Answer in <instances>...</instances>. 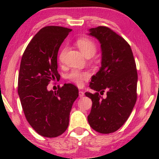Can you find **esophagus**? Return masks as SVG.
Returning <instances> with one entry per match:
<instances>
[{
    "label": "esophagus",
    "instance_id": "obj_1",
    "mask_svg": "<svg viewBox=\"0 0 159 159\" xmlns=\"http://www.w3.org/2000/svg\"><path fill=\"white\" fill-rule=\"evenodd\" d=\"M84 92H82V91H80L79 92V97L80 98H82L84 96Z\"/></svg>",
    "mask_w": 159,
    "mask_h": 159
}]
</instances>
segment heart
I'll use <instances>...</instances> for the list:
<instances>
[{"label": "heart", "mask_w": 159, "mask_h": 159, "mask_svg": "<svg viewBox=\"0 0 159 159\" xmlns=\"http://www.w3.org/2000/svg\"><path fill=\"white\" fill-rule=\"evenodd\" d=\"M77 45L80 51L84 56L88 57H92L96 53L97 47L95 43L92 40L89 38H80L77 41ZM65 52H66V48H63L59 54V59L62 60L64 57ZM89 73L88 71H80L77 69H74L69 72L67 75V78L71 82L77 84V85H82L84 80H88L89 78Z\"/></svg>", "instance_id": "b5f03b06"}]
</instances>
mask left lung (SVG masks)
<instances>
[{"label": "left lung", "instance_id": "obj_1", "mask_svg": "<svg viewBox=\"0 0 159 159\" xmlns=\"http://www.w3.org/2000/svg\"><path fill=\"white\" fill-rule=\"evenodd\" d=\"M89 32L101 44V66L90 82L96 93H84L93 102L88 120L96 132L111 133L125 123L136 103L135 61L130 45L110 28L100 26ZM105 91L107 98L103 99Z\"/></svg>", "mask_w": 159, "mask_h": 159}]
</instances>
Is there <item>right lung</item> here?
Masks as SVG:
<instances>
[{
	"label": "right lung",
	"mask_w": 159,
	"mask_h": 159,
	"mask_svg": "<svg viewBox=\"0 0 159 159\" xmlns=\"http://www.w3.org/2000/svg\"><path fill=\"white\" fill-rule=\"evenodd\" d=\"M71 31L58 26L42 28L21 58L18 78L21 106L31 127L46 138H56L66 131L73 103L79 95L78 89L72 84H64L57 91L47 89L51 80L60 79L58 52Z\"/></svg>",
	"instance_id": "obj_1"
}]
</instances>
